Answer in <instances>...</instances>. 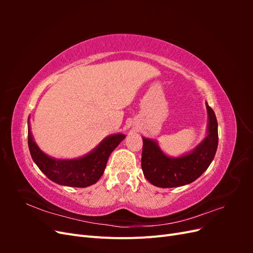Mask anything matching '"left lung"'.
Instances as JSON below:
<instances>
[{
  "label": "left lung",
  "mask_w": 253,
  "mask_h": 253,
  "mask_svg": "<svg viewBox=\"0 0 253 253\" xmlns=\"http://www.w3.org/2000/svg\"><path fill=\"white\" fill-rule=\"evenodd\" d=\"M208 127L204 140L188 154L179 157L166 155L156 140L142 137L141 168L144 177L159 188H176L193 182L208 169L218 144L217 120L206 103Z\"/></svg>",
  "instance_id": "obj_1"
}]
</instances>
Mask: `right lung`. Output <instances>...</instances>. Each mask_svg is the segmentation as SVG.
<instances>
[{
  "instance_id": "obj_1",
  "label": "right lung",
  "mask_w": 253,
  "mask_h": 253,
  "mask_svg": "<svg viewBox=\"0 0 253 253\" xmlns=\"http://www.w3.org/2000/svg\"><path fill=\"white\" fill-rule=\"evenodd\" d=\"M125 138V134H113L86 155L75 159H57L46 155L38 147L28 121V148L33 160L51 181L61 186L86 188L94 185L102 176L111 153Z\"/></svg>"
}]
</instances>
